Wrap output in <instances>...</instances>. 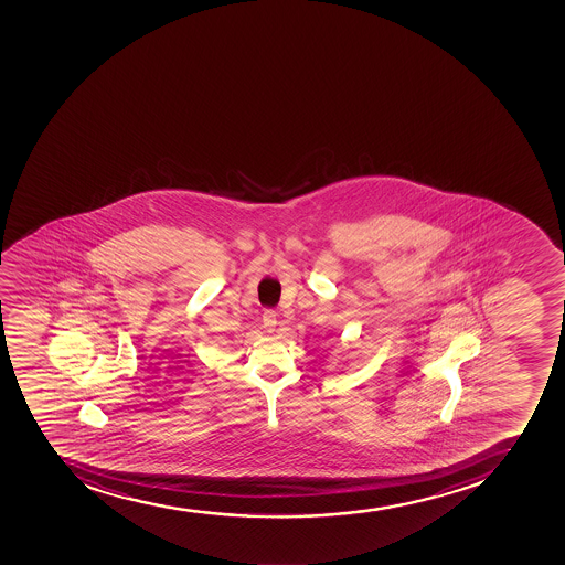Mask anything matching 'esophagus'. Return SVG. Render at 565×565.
Masks as SVG:
<instances>
[{"label": "esophagus", "mask_w": 565, "mask_h": 565, "mask_svg": "<svg viewBox=\"0 0 565 565\" xmlns=\"http://www.w3.org/2000/svg\"><path fill=\"white\" fill-rule=\"evenodd\" d=\"M276 326H278V312L273 309H267L264 312V328L267 333H275Z\"/></svg>", "instance_id": "esophagus-1"}]
</instances>
